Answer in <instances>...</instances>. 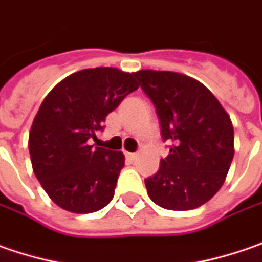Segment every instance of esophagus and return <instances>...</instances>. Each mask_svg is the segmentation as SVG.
Returning a JSON list of instances; mask_svg holds the SVG:
<instances>
[{
	"mask_svg": "<svg viewBox=\"0 0 262 262\" xmlns=\"http://www.w3.org/2000/svg\"><path fill=\"white\" fill-rule=\"evenodd\" d=\"M126 157H127V158H129V160H132V161H133V160H136V158H138V157H139V154H136V152H126Z\"/></svg>",
	"mask_w": 262,
	"mask_h": 262,
	"instance_id": "esophagus-1",
	"label": "esophagus"
}]
</instances>
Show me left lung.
<instances>
[{
	"mask_svg": "<svg viewBox=\"0 0 262 262\" xmlns=\"http://www.w3.org/2000/svg\"><path fill=\"white\" fill-rule=\"evenodd\" d=\"M133 74L157 108L163 139L171 142L160 170L145 180L148 195L165 210L198 208L220 190L232 164L230 116L207 86L186 74L160 70Z\"/></svg>",
	"mask_w": 262,
	"mask_h": 262,
	"instance_id": "obj_1",
	"label": "left lung"
}]
</instances>
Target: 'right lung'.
<instances>
[{
  "label": "right lung",
  "instance_id": "obj_1",
  "mask_svg": "<svg viewBox=\"0 0 262 262\" xmlns=\"http://www.w3.org/2000/svg\"><path fill=\"white\" fill-rule=\"evenodd\" d=\"M139 88L135 74L116 67L67 76L42 101L29 132L33 173L63 210L88 214L114 196L124 155L94 148L98 130L126 95Z\"/></svg>",
  "mask_w": 262,
  "mask_h": 262
}]
</instances>
